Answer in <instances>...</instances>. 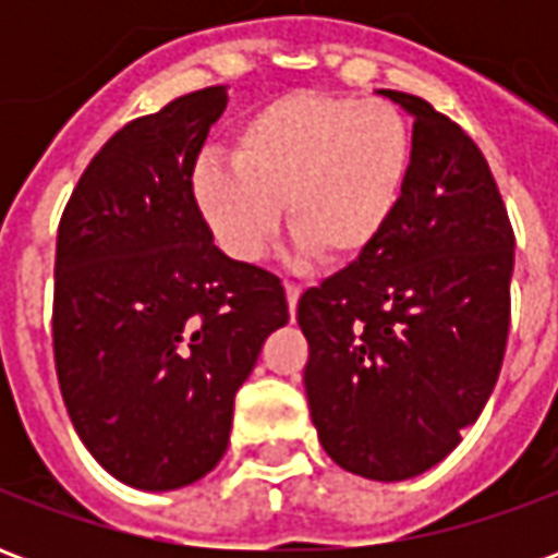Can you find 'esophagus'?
Listing matches in <instances>:
<instances>
[{
  "label": "esophagus",
  "mask_w": 558,
  "mask_h": 558,
  "mask_svg": "<svg viewBox=\"0 0 558 558\" xmlns=\"http://www.w3.org/2000/svg\"><path fill=\"white\" fill-rule=\"evenodd\" d=\"M283 290H287V304H290V316H295V304H299V295H302V290H299L295 283H287Z\"/></svg>",
  "instance_id": "esophagus-1"
}]
</instances>
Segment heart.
<instances>
[{"label":"heart","instance_id":"obj_1","mask_svg":"<svg viewBox=\"0 0 558 558\" xmlns=\"http://www.w3.org/2000/svg\"><path fill=\"white\" fill-rule=\"evenodd\" d=\"M412 134L398 107L290 92L244 116L232 160L199 158L191 196L223 254L254 266L278 239L283 203L302 254L350 263L395 220Z\"/></svg>","mask_w":558,"mask_h":558}]
</instances>
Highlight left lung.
<instances>
[{
    "label": "left lung",
    "mask_w": 558,
    "mask_h": 558,
    "mask_svg": "<svg viewBox=\"0 0 558 558\" xmlns=\"http://www.w3.org/2000/svg\"><path fill=\"white\" fill-rule=\"evenodd\" d=\"M410 182L383 239L299 299L304 395L326 454L407 481L454 451L502 367L514 232L478 146L415 95Z\"/></svg>",
    "instance_id": "1"
}]
</instances>
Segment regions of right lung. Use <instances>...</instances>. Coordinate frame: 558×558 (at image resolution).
<instances>
[{
    "instance_id": "right-lung-1",
    "label": "right lung",
    "mask_w": 558,
    "mask_h": 558,
    "mask_svg": "<svg viewBox=\"0 0 558 558\" xmlns=\"http://www.w3.org/2000/svg\"><path fill=\"white\" fill-rule=\"evenodd\" d=\"M223 110L227 86H208L128 122L59 223V388L89 454L137 490H179L218 466L235 391L290 319L280 280L218 251L191 196Z\"/></svg>"
}]
</instances>
